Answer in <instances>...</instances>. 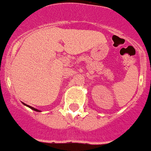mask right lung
<instances>
[{
    "instance_id": "add662e5",
    "label": "right lung",
    "mask_w": 151,
    "mask_h": 151,
    "mask_svg": "<svg viewBox=\"0 0 151 151\" xmlns=\"http://www.w3.org/2000/svg\"><path fill=\"white\" fill-rule=\"evenodd\" d=\"M23 104H24V105H26V106L28 107V108H30V109H32V110H34V111H40V110H38V109H35V108H33V107H32V106H29V105H27V104H24V103H23Z\"/></svg>"
}]
</instances>
